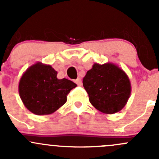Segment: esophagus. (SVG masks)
I'll return each instance as SVG.
<instances>
[{
    "label": "esophagus",
    "mask_w": 159,
    "mask_h": 159,
    "mask_svg": "<svg viewBox=\"0 0 159 159\" xmlns=\"http://www.w3.org/2000/svg\"><path fill=\"white\" fill-rule=\"evenodd\" d=\"M75 82L76 83L78 86H81V84H82V81H81V79L80 78H78L76 80H75Z\"/></svg>",
    "instance_id": "obj_1"
}]
</instances>
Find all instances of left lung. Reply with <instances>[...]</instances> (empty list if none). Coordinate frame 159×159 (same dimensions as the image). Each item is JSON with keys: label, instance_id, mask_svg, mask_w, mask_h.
Masks as SVG:
<instances>
[{"label": "left lung", "instance_id": "1", "mask_svg": "<svg viewBox=\"0 0 159 159\" xmlns=\"http://www.w3.org/2000/svg\"><path fill=\"white\" fill-rule=\"evenodd\" d=\"M83 86L91 105L105 114L120 111L131 94L128 75L111 63L94 64L83 78Z\"/></svg>", "mask_w": 159, "mask_h": 159}]
</instances>
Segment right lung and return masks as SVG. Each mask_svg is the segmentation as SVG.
<instances>
[{"instance_id":"add662e5","label":"right lung","mask_w":159,"mask_h":159,"mask_svg":"<svg viewBox=\"0 0 159 159\" xmlns=\"http://www.w3.org/2000/svg\"><path fill=\"white\" fill-rule=\"evenodd\" d=\"M57 75L51 65L38 62L22 75L19 94L24 105L32 113L50 115L67 102V95L77 84L66 78L58 79Z\"/></svg>"}]
</instances>
